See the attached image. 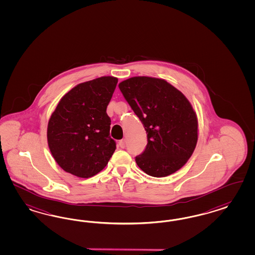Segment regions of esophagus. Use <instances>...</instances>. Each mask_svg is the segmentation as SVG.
<instances>
[{
  "instance_id": "1",
  "label": "esophagus",
  "mask_w": 255,
  "mask_h": 255,
  "mask_svg": "<svg viewBox=\"0 0 255 255\" xmlns=\"http://www.w3.org/2000/svg\"><path fill=\"white\" fill-rule=\"evenodd\" d=\"M119 146H120L121 148H125V146H126V141H125V140H121V141H119Z\"/></svg>"
}]
</instances>
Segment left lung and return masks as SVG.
Returning <instances> with one entry per match:
<instances>
[{"instance_id": "1", "label": "left lung", "mask_w": 255, "mask_h": 255, "mask_svg": "<svg viewBox=\"0 0 255 255\" xmlns=\"http://www.w3.org/2000/svg\"><path fill=\"white\" fill-rule=\"evenodd\" d=\"M139 117L147 144L136 163L147 175L162 178L180 169L196 148L198 121L188 99L166 80L133 76L119 84Z\"/></svg>"}]
</instances>
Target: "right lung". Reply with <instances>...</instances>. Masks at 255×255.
Masks as SVG:
<instances>
[{
	"label": "right lung",
	"mask_w": 255,
	"mask_h": 255,
	"mask_svg": "<svg viewBox=\"0 0 255 255\" xmlns=\"http://www.w3.org/2000/svg\"><path fill=\"white\" fill-rule=\"evenodd\" d=\"M118 78L101 76L74 87L59 100L47 127L49 149L57 164L78 178H91L116 149L107 114Z\"/></svg>",
	"instance_id": "add662e5"
}]
</instances>
